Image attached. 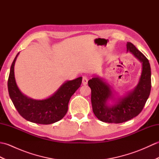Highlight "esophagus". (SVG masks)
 Listing matches in <instances>:
<instances>
[{
	"instance_id": "obj_1",
	"label": "esophagus",
	"mask_w": 159,
	"mask_h": 159,
	"mask_svg": "<svg viewBox=\"0 0 159 159\" xmlns=\"http://www.w3.org/2000/svg\"><path fill=\"white\" fill-rule=\"evenodd\" d=\"M87 82H88V79H87V78L86 76H83V80H82L83 85H86L87 84Z\"/></svg>"
}]
</instances>
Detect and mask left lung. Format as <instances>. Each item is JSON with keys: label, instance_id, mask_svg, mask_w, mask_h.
Instances as JSON below:
<instances>
[{"label": "left lung", "instance_id": "obj_1", "mask_svg": "<svg viewBox=\"0 0 159 159\" xmlns=\"http://www.w3.org/2000/svg\"><path fill=\"white\" fill-rule=\"evenodd\" d=\"M127 52L142 63L139 83L133 90L123 97H116L113 90L99 76H93L88 81L92 90V109L98 119L103 122L119 124L133 119L139 115L149 98L151 90V68L149 61L133 43L127 42ZM112 100L110 106L107 101Z\"/></svg>", "mask_w": 159, "mask_h": 159}]
</instances>
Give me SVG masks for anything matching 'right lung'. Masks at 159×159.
<instances>
[{
    "mask_svg": "<svg viewBox=\"0 0 159 159\" xmlns=\"http://www.w3.org/2000/svg\"><path fill=\"white\" fill-rule=\"evenodd\" d=\"M18 55L19 52L11 64L7 83L10 98L16 109L20 116L31 122L50 124L61 120L67 112L70 98L81 85L82 77L63 83L48 98L32 99L20 92L16 82L14 66Z\"/></svg>",
    "mask_w": 159,
    "mask_h": 159,
    "instance_id": "1",
    "label": "right lung"
}]
</instances>
